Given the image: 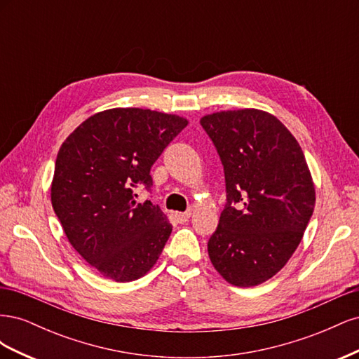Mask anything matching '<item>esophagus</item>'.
Masks as SVG:
<instances>
[{
    "label": "esophagus",
    "mask_w": 359,
    "mask_h": 359,
    "mask_svg": "<svg viewBox=\"0 0 359 359\" xmlns=\"http://www.w3.org/2000/svg\"><path fill=\"white\" fill-rule=\"evenodd\" d=\"M191 212L190 211H186V212H175V219L178 223H186L189 222Z\"/></svg>",
    "instance_id": "esophagus-1"
}]
</instances>
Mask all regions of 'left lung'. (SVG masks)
Listing matches in <instances>:
<instances>
[{"instance_id": "left-lung-1", "label": "left lung", "mask_w": 359, "mask_h": 359, "mask_svg": "<svg viewBox=\"0 0 359 359\" xmlns=\"http://www.w3.org/2000/svg\"><path fill=\"white\" fill-rule=\"evenodd\" d=\"M220 156L226 205L208 241L214 268L233 286L264 283L286 265L314 210V186L297 139L264 111L206 115Z\"/></svg>"}]
</instances>
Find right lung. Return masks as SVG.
<instances>
[{
    "instance_id": "obj_1",
    "label": "right lung",
    "mask_w": 359,
    "mask_h": 359,
    "mask_svg": "<svg viewBox=\"0 0 359 359\" xmlns=\"http://www.w3.org/2000/svg\"><path fill=\"white\" fill-rule=\"evenodd\" d=\"M187 119L137 107L90 116L64 140L50 187L53 211L70 244L104 277L119 283L145 276L169 240L158 205L139 203L136 187Z\"/></svg>"
}]
</instances>
